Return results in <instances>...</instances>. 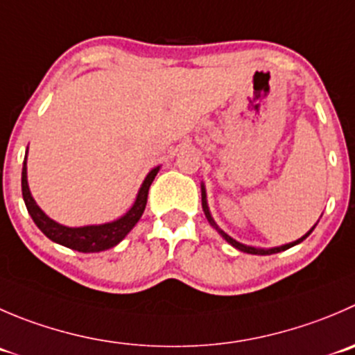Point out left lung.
<instances>
[{"instance_id": "left-lung-1", "label": "left lung", "mask_w": 355, "mask_h": 355, "mask_svg": "<svg viewBox=\"0 0 355 355\" xmlns=\"http://www.w3.org/2000/svg\"><path fill=\"white\" fill-rule=\"evenodd\" d=\"M201 201H202V211H205L206 220H208V222H209V225H211L213 229H215L216 232H218L220 236H222L223 239H225L227 243L230 244V246H234V248H236V250L243 251V253H250V254H272V253H279V251L288 250V248H291V246H297V244H300L302 241L307 239V237L311 236L312 230L315 229V225H318V223H314V227H312V229L309 230V232H305L304 236L300 237V239L293 241V243L283 244V246H274V248H257V246H248V244H243V243H239V241L234 239V237H230L229 234L223 232V230L220 229L218 225H216V222H215V220H213V216H211V211H209L208 199H206V187H205V184H201ZM321 216H322V215H321ZM318 222H319V220H318Z\"/></svg>"}]
</instances>
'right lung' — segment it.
Returning <instances> with one entry per match:
<instances>
[{"instance_id": "obj_1", "label": "right lung", "mask_w": 355, "mask_h": 355, "mask_svg": "<svg viewBox=\"0 0 355 355\" xmlns=\"http://www.w3.org/2000/svg\"><path fill=\"white\" fill-rule=\"evenodd\" d=\"M29 149V147H27ZM161 166L153 168L144 178L142 185L139 189L135 202L132 208L121 215L119 218L112 220V222L105 223H95V225H83V227H67L62 223L55 222L53 218L46 215L40 206L34 201L33 194H31L29 184H27V153L24 157V166H22V198L26 202V208L29 211L31 218L37 225V229L51 239L53 243L62 244L71 250L81 251V253H98V251H105L109 248H114L116 244L121 243L130 230L137 225V222L142 216L144 209L147 205V194H149L150 184L156 178L157 171Z\"/></svg>"}]
</instances>
